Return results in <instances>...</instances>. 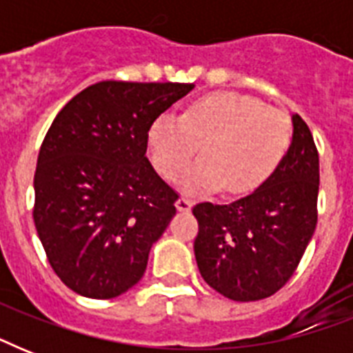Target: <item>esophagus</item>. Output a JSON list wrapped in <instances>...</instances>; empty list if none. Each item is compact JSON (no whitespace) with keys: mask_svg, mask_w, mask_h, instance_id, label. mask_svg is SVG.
<instances>
[{"mask_svg":"<svg viewBox=\"0 0 353 353\" xmlns=\"http://www.w3.org/2000/svg\"><path fill=\"white\" fill-rule=\"evenodd\" d=\"M176 209L179 210V212H190V209H192V201L187 198H179L176 201Z\"/></svg>","mask_w":353,"mask_h":353,"instance_id":"34e87169","label":"esophagus"}]
</instances>
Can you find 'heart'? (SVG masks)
Returning <instances> with one entry per match:
<instances>
[{
    "mask_svg": "<svg viewBox=\"0 0 353 353\" xmlns=\"http://www.w3.org/2000/svg\"><path fill=\"white\" fill-rule=\"evenodd\" d=\"M291 126L284 113L240 93H216L194 102L181 117L163 113L148 130V154L166 179L185 170L201 143L203 157L179 179L185 192L223 187L245 194L268 179L290 148Z\"/></svg>",
    "mask_w": 353,
    "mask_h": 353,
    "instance_id": "b5f03b06",
    "label": "heart"
}]
</instances>
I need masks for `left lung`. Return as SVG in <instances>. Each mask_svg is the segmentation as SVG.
Segmentation results:
<instances>
[{"label": "left lung", "mask_w": 353, "mask_h": 353, "mask_svg": "<svg viewBox=\"0 0 353 353\" xmlns=\"http://www.w3.org/2000/svg\"><path fill=\"white\" fill-rule=\"evenodd\" d=\"M290 148L245 198L198 203L194 254L203 280L236 302L260 301L291 279L317 225L319 154L301 115L291 113Z\"/></svg>", "instance_id": "8db88e82"}]
</instances>
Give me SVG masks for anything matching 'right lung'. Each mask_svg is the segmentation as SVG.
I'll use <instances>...</instances> for the list:
<instances>
[{"label": "right lung", "mask_w": 353, "mask_h": 353, "mask_svg": "<svg viewBox=\"0 0 353 353\" xmlns=\"http://www.w3.org/2000/svg\"><path fill=\"white\" fill-rule=\"evenodd\" d=\"M194 84L104 80L52 121L34 174V225L69 290L113 299L143 279L177 194L146 157L148 130Z\"/></svg>", "instance_id": "obj_1"}]
</instances>
